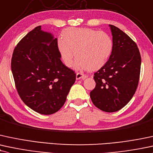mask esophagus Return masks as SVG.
Instances as JSON below:
<instances>
[{
	"label": "esophagus",
	"mask_w": 153,
	"mask_h": 153,
	"mask_svg": "<svg viewBox=\"0 0 153 153\" xmlns=\"http://www.w3.org/2000/svg\"><path fill=\"white\" fill-rule=\"evenodd\" d=\"M87 75L85 74H83L82 73H76V79L77 80H80V79H82V80H84L87 78Z\"/></svg>",
	"instance_id": "obj_1"
}]
</instances>
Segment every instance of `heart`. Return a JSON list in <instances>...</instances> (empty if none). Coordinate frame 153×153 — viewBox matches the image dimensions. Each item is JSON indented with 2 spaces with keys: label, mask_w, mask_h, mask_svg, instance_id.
Instances as JSON below:
<instances>
[{
  "label": "heart",
  "mask_w": 153,
  "mask_h": 153,
  "mask_svg": "<svg viewBox=\"0 0 153 153\" xmlns=\"http://www.w3.org/2000/svg\"><path fill=\"white\" fill-rule=\"evenodd\" d=\"M58 48L67 67L73 65L76 56L77 68L97 71L108 62L113 49V41L103 31L88 27H71L62 31Z\"/></svg>",
  "instance_id": "b5f03b06"
}]
</instances>
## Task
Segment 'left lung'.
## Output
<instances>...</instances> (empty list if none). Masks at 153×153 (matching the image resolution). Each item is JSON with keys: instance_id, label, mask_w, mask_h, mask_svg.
<instances>
[{"instance_id": "8db88e82", "label": "left lung", "mask_w": 153, "mask_h": 153, "mask_svg": "<svg viewBox=\"0 0 153 153\" xmlns=\"http://www.w3.org/2000/svg\"><path fill=\"white\" fill-rule=\"evenodd\" d=\"M113 49L109 60L94 73L95 88L91 92L95 107L107 113L122 109L138 85L141 56L137 44L115 25H110Z\"/></svg>"}]
</instances>
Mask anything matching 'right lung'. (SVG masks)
I'll return each mask as SVG.
<instances>
[{
    "label": "right lung",
    "mask_w": 153,
    "mask_h": 153,
    "mask_svg": "<svg viewBox=\"0 0 153 153\" xmlns=\"http://www.w3.org/2000/svg\"><path fill=\"white\" fill-rule=\"evenodd\" d=\"M11 71L18 95L33 110L43 115L58 112L76 78L60 60L58 40L37 26L14 48Z\"/></svg>",
    "instance_id": "1"
}]
</instances>
